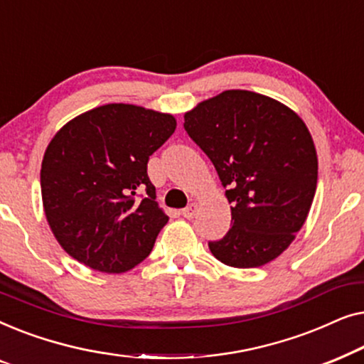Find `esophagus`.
<instances>
[{"instance_id": "34e87169", "label": "esophagus", "mask_w": 364, "mask_h": 364, "mask_svg": "<svg viewBox=\"0 0 364 364\" xmlns=\"http://www.w3.org/2000/svg\"><path fill=\"white\" fill-rule=\"evenodd\" d=\"M197 212H198V205H197V203H191V205L183 208L182 215L186 217V218H188V220H191V218H193V217L197 215Z\"/></svg>"}]
</instances>
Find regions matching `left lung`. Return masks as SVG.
<instances>
[{"mask_svg": "<svg viewBox=\"0 0 364 364\" xmlns=\"http://www.w3.org/2000/svg\"><path fill=\"white\" fill-rule=\"evenodd\" d=\"M183 119L232 203V228L208 243L212 255L233 268L275 260L295 240L316 192L318 157L306 124L277 99L243 89L205 99Z\"/></svg>", "mask_w": 364, "mask_h": 364, "instance_id": "left-lung-1", "label": "left lung"}]
</instances>
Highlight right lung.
Wrapping results in <instances>:
<instances>
[{"label": "right lung", "instance_id": "obj_1", "mask_svg": "<svg viewBox=\"0 0 364 364\" xmlns=\"http://www.w3.org/2000/svg\"><path fill=\"white\" fill-rule=\"evenodd\" d=\"M176 127L172 114L121 102L79 114L54 134L41 164V197L69 257L102 273L146 260L168 222L149 181V156ZM139 191L146 196L139 199Z\"/></svg>", "mask_w": 364, "mask_h": 364}]
</instances>
